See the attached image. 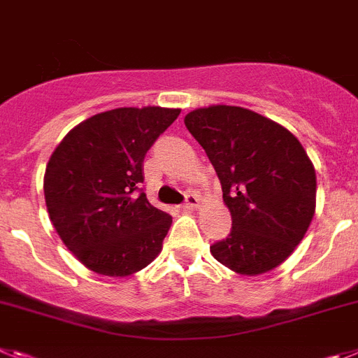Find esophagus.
Listing matches in <instances>:
<instances>
[{
  "instance_id": "1",
  "label": "esophagus",
  "mask_w": 358,
  "mask_h": 358,
  "mask_svg": "<svg viewBox=\"0 0 358 358\" xmlns=\"http://www.w3.org/2000/svg\"><path fill=\"white\" fill-rule=\"evenodd\" d=\"M198 203H200V200H198L196 194H194V192H189V194H185V201H183L182 207L183 209L191 210V209H196Z\"/></svg>"
}]
</instances>
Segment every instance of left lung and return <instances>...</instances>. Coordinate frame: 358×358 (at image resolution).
Masks as SVG:
<instances>
[{"label":"left lung","instance_id":"8db88e82","mask_svg":"<svg viewBox=\"0 0 358 358\" xmlns=\"http://www.w3.org/2000/svg\"><path fill=\"white\" fill-rule=\"evenodd\" d=\"M205 149L231 210V234L210 247L214 259L243 275L275 268L301 243L315 213V169L287 127L238 106L185 115Z\"/></svg>","mask_w":358,"mask_h":358}]
</instances>
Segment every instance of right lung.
<instances>
[{"mask_svg":"<svg viewBox=\"0 0 358 358\" xmlns=\"http://www.w3.org/2000/svg\"><path fill=\"white\" fill-rule=\"evenodd\" d=\"M178 115L160 106L104 111L73 127L52 153L46 209L86 268L124 278L160 254L173 217L142 191L144 158Z\"/></svg>","mask_w":358,"mask_h":358,"instance_id":"obj_1","label":"right lung"}]
</instances>
